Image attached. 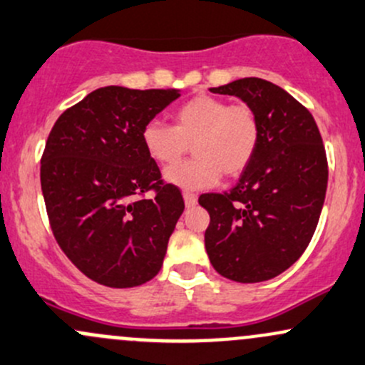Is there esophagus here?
<instances>
[{
  "label": "esophagus",
  "instance_id": "esophagus-1",
  "mask_svg": "<svg viewBox=\"0 0 365 365\" xmlns=\"http://www.w3.org/2000/svg\"><path fill=\"white\" fill-rule=\"evenodd\" d=\"M182 198H184V203H186L187 209H191V207L197 205V195L195 193H182Z\"/></svg>",
  "mask_w": 365,
  "mask_h": 365
}]
</instances>
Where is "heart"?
I'll use <instances>...</instances> for the list:
<instances>
[{
    "instance_id": "heart-1",
    "label": "heart",
    "mask_w": 365,
    "mask_h": 365,
    "mask_svg": "<svg viewBox=\"0 0 365 365\" xmlns=\"http://www.w3.org/2000/svg\"><path fill=\"white\" fill-rule=\"evenodd\" d=\"M140 140L160 167L178 163L191 144L195 158L168 168L165 179L182 190H203L221 174L237 178L250 165L259 148L261 123L252 106L200 93L172 113V127L148 121Z\"/></svg>"
}]
</instances>
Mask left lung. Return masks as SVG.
Wrapping results in <instances>:
<instances>
[{
	"label": "left lung",
	"mask_w": 365,
	"mask_h": 365,
	"mask_svg": "<svg viewBox=\"0 0 365 365\" xmlns=\"http://www.w3.org/2000/svg\"><path fill=\"white\" fill-rule=\"evenodd\" d=\"M252 106L259 116L256 156L228 193H205V249L219 275L256 284L280 275L304 252L322 212L327 156L312 113L261 78L210 88Z\"/></svg>",
	"instance_id": "1"
}]
</instances>
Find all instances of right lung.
<instances>
[{"label": "right lung", "mask_w": 365, "mask_h": 365, "mask_svg": "<svg viewBox=\"0 0 365 365\" xmlns=\"http://www.w3.org/2000/svg\"><path fill=\"white\" fill-rule=\"evenodd\" d=\"M179 90L103 87L66 109L41 156V191L62 252L106 287L146 284L163 264L184 210L140 140ZM153 190L155 197L143 199Z\"/></svg>", "instance_id": "add662e5"}]
</instances>
